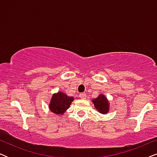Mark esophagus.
<instances>
[{
    "label": "esophagus",
    "mask_w": 157,
    "mask_h": 157,
    "mask_svg": "<svg viewBox=\"0 0 157 157\" xmlns=\"http://www.w3.org/2000/svg\"><path fill=\"white\" fill-rule=\"evenodd\" d=\"M79 97H80V98H81V99H84V98H86V94L84 93H81L79 94Z\"/></svg>",
    "instance_id": "obj_1"
}]
</instances>
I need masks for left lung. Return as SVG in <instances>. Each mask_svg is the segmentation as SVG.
I'll list each match as a JSON object with an SVG mask.
<instances>
[{"label":"left lung","instance_id":"1","mask_svg":"<svg viewBox=\"0 0 157 157\" xmlns=\"http://www.w3.org/2000/svg\"><path fill=\"white\" fill-rule=\"evenodd\" d=\"M92 102L94 104L96 110L101 113L106 114L109 111V103L106 96L104 94H101L98 95L97 98L92 100Z\"/></svg>","mask_w":157,"mask_h":157}]
</instances>
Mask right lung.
I'll use <instances>...</instances> for the list:
<instances>
[{"label": "right lung", "instance_id": "obj_1", "mask_svg": "<svg viewBox=\"0 0 157 157\" xmlns=\"http://www.w3.org/2000/svg\"><path fill=\"white\" fill-rule=\"evenodd\" d=\"M74 100L72 96H68L63 92L53 94L48 106L49 109L56 114H63Z\"/></svg>", "mask_w": 157, "mask_h": 157}]
</instances>
